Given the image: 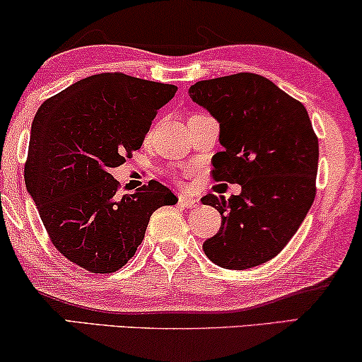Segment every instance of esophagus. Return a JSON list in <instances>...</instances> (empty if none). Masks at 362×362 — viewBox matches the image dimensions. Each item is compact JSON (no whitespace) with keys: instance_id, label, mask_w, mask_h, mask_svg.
<instances>
[{"instance_id":"34e87169","label":"esophagus","mask_w":362,"mask_h":362,"mask_svg":"<svg viewBox=\"0 0 362 362\" xmlns=\"http://www.w3.org/2000/svg\"><path fill=\"white\" fill-rule=\"evenodd\" d=\"M180 204L185 206V208H196V206L199 204V199L192 198V196H187V194H181L180 196Z\"/></svg>"}]
</instances>
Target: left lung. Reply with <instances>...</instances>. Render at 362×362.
Segmentation results:
<instances>
[{
	"label": "left lung",
	"instance_id": "1",
	"mask_svg": "<svg viewBox=\"0 0 362 362\" xmlns=\"http://www.w3.org/2000/svg\"><path fill=\"white\" fill-rule=\"evenodd\" d=\"M187 93L219 123L213 177L241 186L229 199H201L223 218L204 255L226 269L259 266L283 251L316 196L319 144L306 107L255 73L198 81Z\"/></svg>",
	"mask_w": 362,
	"mask_h": 362
}]
</instances>
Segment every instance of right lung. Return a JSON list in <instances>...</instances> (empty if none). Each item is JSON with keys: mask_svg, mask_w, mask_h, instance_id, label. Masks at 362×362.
<instances>
[{"mask_svg": "<svg viewBox=\"0 0 362 362\" xmlns=\"http://www.w3.org/2000/svg\"><path fill=\"white\" fill-rule=\"evenodd\" d=\"M176 91L175 84L101 73L73 83L37 110L26 189L51 243L74 264L115 273L134 256L154 211L177 203L158 181L119 198L110 173L141 148L156 111Z\"/></svg>", "mask_w": 362, "mask_h": 362, "instance_id": "right-lung-1", "label": "right lung"}]
</instances>
